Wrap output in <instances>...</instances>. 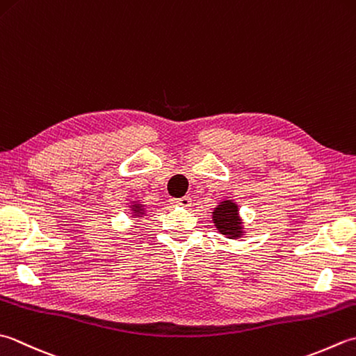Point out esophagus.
Returning <instances> with one entry per match:
<instances>
[{"label": "esophagus", "instance_id": "obj_1", "mask_svg": "<svg viewBox=\"0 0 356 356\" xmlns=\"http://www.w3.org/2000/svg\"><path fill=\"white\" fill-rule=\"evenodd\" d=\"M171 204L177 205V207H184V208H188L191 205V199L190 197H180V199H172Z\"/></svg>", "mask_w": 356, "mask_h": 356}]
</instances>
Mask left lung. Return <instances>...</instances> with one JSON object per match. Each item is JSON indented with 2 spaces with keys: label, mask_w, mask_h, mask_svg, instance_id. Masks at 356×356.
Listing matches in <instances>:
<instances>
[{
  "label": "left lung",
  "mask_w": 356,
  "mask_h": 356,
  "mask_svg": "<svg viewBox=\"0 0 356 356\" xmlns=\"http://www.w3.org/2000/svg\"><path fill=\"white\" fill-rule=\"evenodd\" d=\"M213 224L218 233L225 236L227 239H242L245 238V227L239 214V205L233 199H222L211 211Z\"/></svg>",
  "instance_id": "1"
}]
</instances>
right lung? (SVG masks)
<instances>
[{"label": "right lung", "instance_id": "add662e5", "mask_svg": "<svg viewBox=\"0 0 356 356\" xmlns=\"http://www.w3.org/2000/svg\"><path fill=\"white\" fill-rule=\"evenodd\" d=\"M128 210H129L131 218H137V219H142L143 216H146V213H148L146 205L140 199H131L128 204Z\"/></svg>", "mask_w": 356, "mask_h": 356}]
</instances>
